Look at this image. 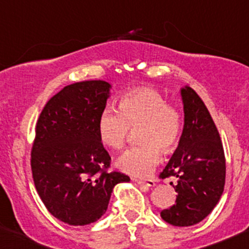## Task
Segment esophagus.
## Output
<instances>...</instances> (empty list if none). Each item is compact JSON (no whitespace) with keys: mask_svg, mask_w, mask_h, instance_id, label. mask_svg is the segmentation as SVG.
<instances>
[{"mask_svg":"<svg viewBox=\"0 0 249 249\" xmlns=\"http://www.w3.org/2000/svg\"><path fill=\"white\" fill-rule=\"evenodd\" d=\"M140 185H144V187H154L155 180L154 179H135Z\"/></svg>","mask_w":249,"mask_h":249,"instance_id":"esophagus-1","label":"esophagus"}]
</instances>
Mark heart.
Instances as JSON below:
<instances>
[{"instance_id": "obj_1", "label": "heart", "mask_w": 249, "mask_h": 249, "mask_svg": "<svg viewBox=\"0 0 249 249\" xmlns=\"http://www.w3.org/2000/svg\"><path fill=\"white\" fill-rule=\"evenodd\" d=\"M119 109L106 106L97 120L101 142L112 149H122L131 129L139 130L140 145L123 153L117 165L122 171L144 177L155 169L161 148L170 152L182 134V113L177 105L152 87H137L119 97Z\"/></svg>"}]
</instances>
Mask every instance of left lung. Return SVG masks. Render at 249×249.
I'll list each match as a JSON object with an SVG mask.
<instances>
[{
	"label": "left lung",
	"instance_id": "1",
	"mask_svg": "<svg viewBox=\"0 0 249 249\" xmlns=\"http://www.w3.org/2000/svg\"><path fill=\"white\" fill-rule=\"evenodd\" d=\"M184 127L179 144L160 178H177L175 205L160 215L175 227H190L215 207L225 184V155L217 126L194 89L180 90Z\"/></svg>",
	"mask_w": 249,
	"mask_h": 249
}]
</instances>
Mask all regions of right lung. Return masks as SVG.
Here are the masks:
<instances>
[{
    "label": "right lung",
    "mask_w": 249,
    "mask_h": 249,
    "mask_svg": "<svg viewBox=\"0 0 249 249\" xmlns=\"http://www.w3.org/2000/svg\"><path fill=\"white\" fill-rule=\"evenodd\" d=\"M110 85L84 80L67 85L42 109L31 149L35 187L47 210L70 225L96 222L115 184L129 176L108 171L110 157L97 132Z\"/></svg>",
    "instance_id": "right-lung-1"
}]
</instances>
